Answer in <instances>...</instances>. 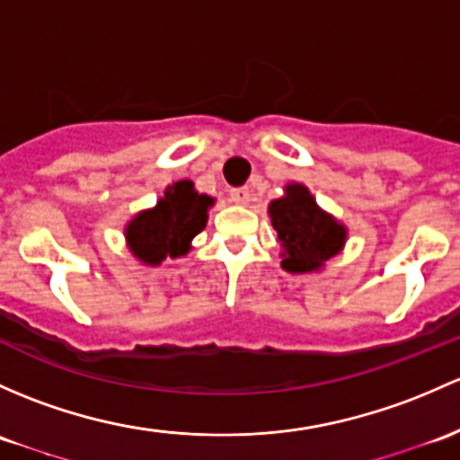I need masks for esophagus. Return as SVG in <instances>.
<instances>
[{"mask_svg":"<svg viewBox=\"0 0 460 460\" xmlns=\"http://www.w3.org/2000/svg\"><path fill=\"white\" fill-rule=\"evenodd\" d=\"M229 198H231V202H235V205H249L251 190L249 187H238V190H231Z\"/></svg>","mask_w":460,"mask_h":460,"instance_id":"obj_1","label":"esophagus"}]
</instances>
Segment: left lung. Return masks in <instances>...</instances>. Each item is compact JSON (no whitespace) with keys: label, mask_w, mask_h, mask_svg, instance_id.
<instances>
[{"label":"left lung","mask_w":460,"mask_h":460,"mask_svg":"<svg viewBox=\"0 0 460 460\" xmlns=\"http://www.w3.org/2000/svg\"><path fill=\"white\" fill-rule=\"evenodd\" d=\"M269 217L278 231L282 269L288 273H317L346 246L344 222L323 211L302 182L284 185V193L269 202Z\"/></svg>","instance_id":"obj_1"}]
</instances>
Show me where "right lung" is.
<instances>
[{"mask_svg": "<svg viewBox=\"0 0 460 460\" xmlns=\"http://www.w3.org/2000/svg\"><path fill=\"white\" fill-rule=\"evenodd\" d=\"M216 198L198 193L190 178L165 187L156 205L138 211L125 225L129 253L145 264L158 267L167 258H182L191 251V240L205 229Z\"/></svg>", "mask_w": 460, "mask_h": 460, "instance_id": "right-lung-1", "label": "right lung"}]
</instances>
